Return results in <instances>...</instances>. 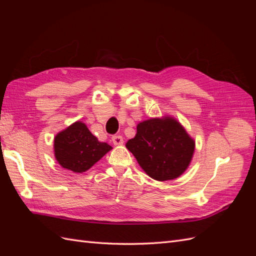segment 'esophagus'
Segmentation results:
<instances>
[{"instance_id": "34e87169", "label": "esophagus", "mask_w": 256, "mask_h": 256, "mask_svg": "<svg viewBox=\"0 0 256 256\" xmlns=\"http://www.w3.org/2000/svg\"><path fill=\"white\" fill-rule=\"evenodd\" d=\"M112 142L114 145H122L124 143L122 136H112Z\"/></svg>"}]
</instances>
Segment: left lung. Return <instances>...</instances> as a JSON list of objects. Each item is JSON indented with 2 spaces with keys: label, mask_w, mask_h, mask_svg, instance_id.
I'll return each instance as SVG.
<instances>
[{
  "label": "left lung",
  "mask_w": 256,
  "mask_h": 256,
  "mask_svg": "<svg viewBox=\"0 0 256 256\" xmlns=\"http://www.w3.org/2000/svg\"><path fill=\"white\" fill-rule=\"evenodd\" d=\"M126 147L147 175L166 182L178 178L189 168L196 141L176 118L164 115L138 122L136 136Z\"/></svg>",
  "instance_id": "1"
}]
</instances>
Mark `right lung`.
I'll use <instances>...</instances> for the list:
<instances>
[{
	"instance_id": "1",
	"label": "right lung",
	"mask_w": 256,
	"mask_h": 256,
	"mask_svg": "<svg viewBox=\"0 0 256 256\" xmlns=\"http://www.w3.org/2000/svg\"><path fill=\"white\" fill-rule=\"evenodd\" d=\"M111 150L112 146L98 141L80 120L54 136V157L62 168L74 173L88 171Z\"/></svg>"
}]
</instances>
